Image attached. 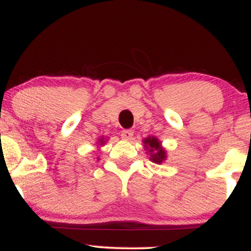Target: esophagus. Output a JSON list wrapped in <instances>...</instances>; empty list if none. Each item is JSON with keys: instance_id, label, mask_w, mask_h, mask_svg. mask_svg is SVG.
Wrapping results in <instances>:
<instances>
[{"instance_id": "obj_1", "label": "esophagus", "mask_w": 251, "mask_h": 251, "mask_svg": "<svg viewBox=\"0 0 251 251\" xmlns=\"http://www.w3.org/2000/svg\"><path fill=\"white\" fill-rule=\"evenodd\" d=\"M122 138L124 140H132V138H133V131L132 129H124L122 132Z\"/></svg>"}]
</instances>
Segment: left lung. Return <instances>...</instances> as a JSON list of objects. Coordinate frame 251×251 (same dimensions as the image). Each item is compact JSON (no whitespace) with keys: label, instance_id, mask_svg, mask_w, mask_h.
<instances>
[{"label":"left lung","instance_id":"obj_1","mask_svg":"<svg viewBox=\"0 0 251 251\" xmlns=\"http://www.w3.org/2000/svg\"><path fill=\"white\" fill-rule=\"evenodd\" d=\"M145 143V149L149 150L151 154V160L153 163L160 164L166 158L165 151L160 148V142L155 137H149L144 140Z\"/></svg>","mask_w":251,"mask_h":251}]
</instances>
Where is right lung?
Returning a JSON list of instances; mask_svg holds the SVG:
<instances>
[{
	"mask_svg": "<svg viewBox=\"0 0 251 251\" xmlns=\"http://www.w3.org/2000/svg\"><path fill=\"white\" fill-rule=\"evenodd\" d=\"M100 143H101V144H103V140H102V139H100Z\"/></svg>",
	"mask_w": 251,
	"mask_h": 251,
	"instance_id": "obj_1",
	"label": "right lung"
}]
</instances>
